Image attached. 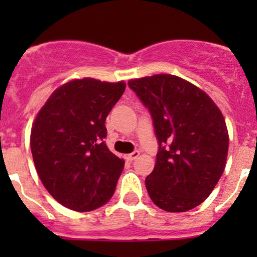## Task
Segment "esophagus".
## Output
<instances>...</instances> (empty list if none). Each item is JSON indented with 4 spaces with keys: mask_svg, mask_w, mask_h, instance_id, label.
Wrapping results in <instances>:
<instances>
[{
    "mask_svg": "<svg viewBox=\"0 0 257 257\" xmlns=\"http://www.w3.org/2000/svg\"><path fill=\"white\" fill-rule=\"evenodd\" d=\"M139 154H141V153H139V150H134L133 153H131V154H128L126 155V159L128 160H134V159H137V158L139 157Z\"/></svg>",
    "mask_w": 257,
    "mask_h": 257,
    "instance_id": "34e87169",
    "label": "esophagus"
}]
</instances>
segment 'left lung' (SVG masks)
Here are the masks:
<instances>
[{
  "instance_id": "1",
  "label": "left lung",
  "mask_w": 257,
  "mask_h": 257,
  "mask_svg": "<svg viewBox=\"0 0 257 257\" xmlns=\"http://www.w3.org/2000/svg\"><path fill=\"white\" fill-rule=\"evenodd\" d=\"M148 108L159 150L145 179L153 203L170 212L200 205L226 165L229 134L217 105L180 77L155 74L128 82Z\"/></svg>"
}]
</instances>
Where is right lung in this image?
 <instances>
[{
    "label": "right lung",
    "mask_w": 257,
    "mask_h": 257,
    "mask_svg": "<svg viewBox=\"0 0 257 257\" xmlns=\"http://www.w3.org/2000/svg\"><path fill=\"white\" fill-rule=\"evenodd\" d=\"M125 83L73 79L57 88L35 119L31 150L41 181L66 208L92 211L112 198L124 160L104 138L105 118Z\"/></svg>",
    "instance_id": "obj_1"
}]
</instances>
